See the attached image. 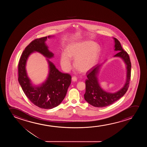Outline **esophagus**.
I'll list each match as a JSON object with an SVG mask.
<instances>
[{"mask_svg": "<svg viewBox=\"0 0 147 147\" xmlns=\"http://www.w3.org/2000/svg\"><path fill=\"white\" fill-rule=\"evenodd\" d=\"M77 80V77L76 76H73L72 77V81H76Z\"/></svg>", "mask_w": 147, "mask_h": 147, "instance_id": "obj_1", "label": "esophagus"}]
</instances>
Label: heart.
Segmentation results:
<instances>
[{
	"label": "heart",
	"mask_w": 147,
	"mask_h": 147,
	"mask_svg": "<svg viewBox=\"0 0 147 147\" xmlns=\"http://www.w3.org/2000/svg\"><path fill=\"white\" fill-rule=\"evenodd\" d=\"M100 51L98 45L92 41L70 45L67 48L66 53L61 55V65L65 70H69L71 67L70 57L75 59L74 66L77 70L81 72H86L96 63Z\"/></svg>",
	"instance_id": "obj_1"
}]
</instances>
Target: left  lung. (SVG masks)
<instances>
[{
  "mask_svg": "<svg viewBox=\"0 0 147 147\" xmlns=\"http://www.w3.org/2000/svg\"><path fill=\"white\" fill-rule=\"evenodd\" d=\"M115 51L119 52L115 57L123 59L127 65V81L123 88L114 93L107 92L102 90L99 85L97 75L100 65H96L86 72L87 79L85 80L86 91L84 96L85 100L93 107H102L112 105L123 97L129 88L131 76V62L127 53L123 50L121 43L117 38H114Z\"/></svg>",
  "mask_w": 147,
  "mask_h": 147,
  "instance_id": "left-lung-1",
  "label": "left lung"
}]
</instances>
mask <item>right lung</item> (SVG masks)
<instances>
[{
    "instance_id": "obj_1",
    "label": "right lung",
    "mask_w": 147,
    "mask_h": 147,
    "mask_svg": "<svg viewBox=\"0 0 147 147\" xmlns=\"http://www.w3.org/2000/svg\"><path fill=\"white\" fill-rule=\"evenodd\" d=\"M47 38V36H45L34 39L23 51L18 63V80L24 94L34 105L41 109H52L60 105L64 99L71 82V76L68 73L60 72L48 60V78L41 86L35 87L30 84L25 68L28 56L34 51L49 58L53 57L54 54L49 51L45 44Z\"/></svg>"
}]
</instances>
